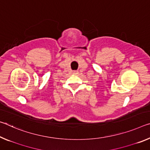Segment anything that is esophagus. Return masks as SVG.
<instances>
[{"label": "esophagus", "instance_id": "esophagus-1", "mask_svg": "<svg viewBox=\"0 0 150 150\" xmlns=\"http://www.w3.org/2000/svg\"><path fill=\"white\" fill-rule=\"evenodd\" d=\"M73 74L74 75H77L78 74V73H79V71H73Z\"/></svg>", "mask_w": 150, "mask_h": 150}]
</instances>
